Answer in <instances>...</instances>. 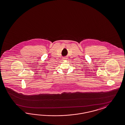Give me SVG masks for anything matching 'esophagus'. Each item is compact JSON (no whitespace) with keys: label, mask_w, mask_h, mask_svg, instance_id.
I'll return each mask as SVG.
<instances>
[{"label":"esophagus","mask_w":125,"mask_h":125,"mask_svg":"<svg viewBox=\"0 0 125 125\" xmlns=\"http://www.w3.org/2000/svg\"><path fill=\"white\" fill-rule=\"evenodd\" d=\"M63 60H66V59H67V58H66V57H63Z\"/></svg>","instance_id":"34e87169"}]
</instances>
